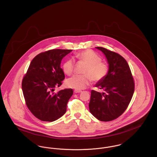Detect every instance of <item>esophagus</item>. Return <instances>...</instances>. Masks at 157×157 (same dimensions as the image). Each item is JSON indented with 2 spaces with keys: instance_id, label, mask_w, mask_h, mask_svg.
<instances>
[{
  "instance_id": "esophagus-1",
  "label": "esophagus",
  "mask_w": 157,
  "mask_h": 157,
  "mask_svg": "<svg viewBox=\"0 0 157 157\" xmlns=\"http://www.w3.org/2000/svg\"><path fill=\"white\" fill-rule=\"evenodd\" d=\"M74 92L75 93H80L82 92L81 90H74Z\"/></svg>"
}]
</instances>
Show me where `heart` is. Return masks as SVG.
Instances as JSON below:
<instances>
[{
	"label": "heart",
	"mask_w": 157,
	"mask_h": 157,
	"mask_svg": "<svg viewBox=\"0 0 157 157\" xmlns=\"http://www.w3.org/2000/svg\"><path fill=\"white\" fill-rule=\"evenodd\" d=\"M76 57L86 64L83 71L84 75H74L66 80V85L71 88L80 90L85 89L92 80L100 82L107 75L109 68L105 63L101 62V59L92 51L88 49L78 53ZM65 74L70 75L74 70V60H67L62 65Z\"/></svg>",
	"instance_id": "1"
}]
</instances>
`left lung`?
<instances>
[{
	"instance_id": "8db88e82",
	"label": "left lung",
	"mask_w": 157,
	"mask_h": 157,
	"mask_svg": "<svg viewBox=\"0 0 157 157\" xmlns=\"http://www.w3.org/2000/svg\"><path fill=\"white\" fill-rule=\"evenodd\" d=\"M105 56L109 65L106 77L95 84L102 92L91 90L89 108L95 118L109 121L128 108L134 92V82L126 60L120 54L102 47H95Z\"/></svg>"
}]
</instances>
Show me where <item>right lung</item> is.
Here are the masks:
<instances>
[{
  "label": "right lung",
  "mask_w": 157,
  "mask_h": 157,
  "mask_svg": "<svg viewBox=\"0 0 157 157\" xmlns=\"http://www.w3.org/2000/svg\"><path fill=\"white\" fill-rule=\"evenodd\" d=\"M71 49H51L36 56L31 61L22 83L27 107L38 119L54 121L67 111V102L73 94L72 89L54 92L65 78L61 68L63 58Z\"/></svg>",
  "instance_id": "obj_1"
}]
</instances>
